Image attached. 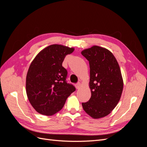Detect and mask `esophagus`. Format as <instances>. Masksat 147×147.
Returning <instances> with one entry per match:
<instances>
[{
	"mask_svg": "<svg viewBox=\"0 0 147 147\" xmlns=\"http://www.w3.org/2000/svg\"><path fill=\"white\" fill-rule=\"evenodd\" d=\"M80 86H81V84L80 83H77L75 84V87H76L77 89H80Z\"/></svg>",
	"mask_w": 147,
	"mask_h": 147,
	"instance_id": "esophagus-1",
	"label": "esophagus"
}]
</instances>
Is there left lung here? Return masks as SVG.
Returning a JSON list of instances; mask_svg holds the SVG:
<instances>
[{
    "mask_svg": "<svg viewBox=\"0 0 147 147\" xmlns=\"http://www.w3.org/2000/svg\"><path fill=\"white\" fill-rule=\"evenodd\" d=\"M90 67L91 96L83 102V110L90 117L98 119L108 115L121 97L123 81L118 62L107 49L93 46L82 52Z\"/></svg>",
    "mask_w": 147,
    "mask_h": 147,
    "instance_id": "8db88e82",
    "label": "left lung"
}]
</instances>
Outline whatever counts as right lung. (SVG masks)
I'll return each instance as SVG.
<instances>
[{
    "mask_svg": "<svg viewBox=\"0 0 147 147\" xmlns=\"http://www.w3.org/2000/svg\"><path fill=\"white\" fill-rule=\"evenodd\" d=\"M73 48L51 45L40 52L31 63L26 76V93L30 104L39 113L51 116L64 107L75 91L66 80L67 71L62 65Z\"/></svg>",
    "mask_w": 147,
    "mask_h": 147,
    "instance_id": "1",
    "label": "right lung"
}]
</instances>
